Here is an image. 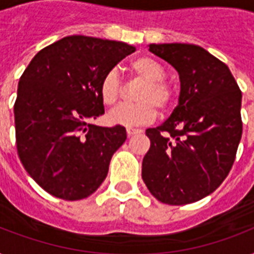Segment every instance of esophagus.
I'll return each mask as SVG.
<instances>
[{
    "label": "esophagus",
    "instance_id": "obj_1",
    "mask_svg": "<svg viewBox=\"0 0 254 254\" xmlns=\"http://www.w3.org/2000/svg\"><path fill=\"white\" fill-rule=\"evenodd\" d=\"M127 135H134V134H138V133H141V130H139V129H134V127H127Z\"/></svg>",
    "mask_w": 254,
    "mask_h": 254
}]
</instances>
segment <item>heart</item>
Segmentation results:
<instances>
[{"label":"heart","mask_w":254,"mask_h":254,"mask_svg":"<svg viewBox=\"0 0 254 254\" xmlns=\"http://www.w3.org/2000/svg\"><path fill=\"white\" fill-rule=\"evenodd\" d=\"M130 73L143 80L137 93L138 103L120 105L108 115V121L121 127H139L151 123L157 117V108L167 112L175 101L173 87L165 80L163 65L150 57H138L129 65ZM121 79L116 69L104 73L99 84V95L104 105H116L121 96Z\"/></svg>","instance_id":"obj_1"}]
</instances>
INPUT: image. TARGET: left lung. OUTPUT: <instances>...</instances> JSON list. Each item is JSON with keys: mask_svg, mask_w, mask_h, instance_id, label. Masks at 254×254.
<instances>
[{"mask_svg": "<svg viewBox=\"0 0 254 254\" xmlns=\"http://www.w3.org/2000/svg\"><path fill=\"white\" fill-rule=\"evenodd\" d=\"M149 50L177 69L181 96L161 127L146 129L142 179L159 201L189 204L213 192L232 169L243 134L241 91L228 67L199 46Z\"/></svg>", "mask_w": 254, "mask_h": 254, "instance_id": "8db88e82", "label": "left lung"}]
</instances>
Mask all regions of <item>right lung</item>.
Masks as SVG:
<instances>
[{"mask_svg":"<svg viewBox=\"0 0 254 254\" xmlns=\"http://www.w3.org/2000/svg\"><path fill=\"white\" fill-rule=\"evenodd\" d=\"M134 51L124 42L71 35L41 50L22 73L14 104L18 157L53 196L80 200L107 177L127 130L91 124L104 115L99 84Z\"/></svg>","mask_w":254,"mask_h":254,"instance_id":"right-lung-1","label":"right lung"}]
</instances>
